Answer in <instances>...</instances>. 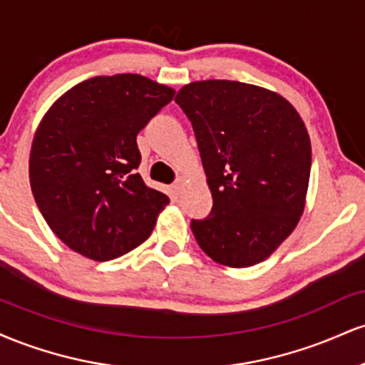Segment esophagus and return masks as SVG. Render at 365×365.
Segmentation results:
<instances>
[{"mask_svg":"<svg viewBox=\"0 0 365 365\" xmlns=\"http://www.w3.org/2000/svg\"><path fill=\"white\" fill-rule=\"evenodd\" d=\"M171 188H173L175 195H180V194H182V190H183V180H182V178H178L177 182H175L173 185H171Z\"/></svg>","mask_w":365,"mask_h":365,"instance_id":"1","label":"esophagus"}]
</instances>
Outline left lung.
Here are the masks:
<instances>
[{
  "instance_id": "8db88e82",
  "label": "left lung",
  "mask_w": 365,
  "mask_h": 365,
  "mask_svg": "<svg viewBox=\"0 0 365 365\" xmlns=\"http://www.w3.org/2000/svg\"><path fill=\"white\" fill-rule=\"evenodd\" d=\"M175 101L194 128L212 209L190 228L216 262L249 267L293 232L311 177V139L287 99L235 81L192 82Z\"/></svg>"
}]
</instances>
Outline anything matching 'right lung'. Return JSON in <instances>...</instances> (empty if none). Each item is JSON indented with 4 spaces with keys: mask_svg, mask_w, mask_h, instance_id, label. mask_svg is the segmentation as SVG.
<instances>
[{
    "mask_svg": "<svg viewBox=\"0 0 365 365\" xmlns=\"http://www.w3.org/2000/svg\"><path fill=\"white\" fill-rule=\"evenodd\" d=\"M173 96L142 75L94 77L44 115L29 161L32 194L54 235L75 252L111 261L149 238L170 199L137 173V133Z\"/></svg>",
    "mask_w": 365,
    "mask_h": 365,
    "instance_id": "obj_1",
    "label": "right lung"
}]
</instances>
